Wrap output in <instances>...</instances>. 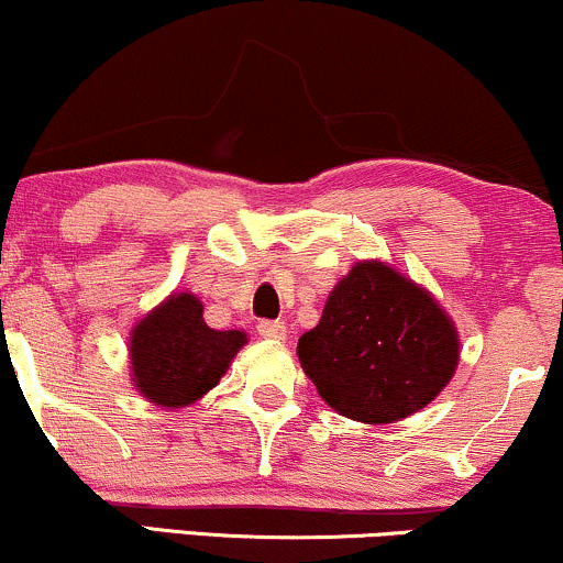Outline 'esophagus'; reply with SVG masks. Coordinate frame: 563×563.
<instances>
[{
	"mask_svg": "<svg viewBox=\"0 0 563 563\" xmlns=\"http://www.w3.org/2000/svg\"><path fill=\"white\" fill-rule=\"evenodd\" d=\"M257 334L266 336V340L282 342L287 336V327H284V321H261L257 323Z\"/></svg>",
	"mask_w": 563,
	"mask_h": 563,
	"instance_id": "34e87169",
	"label": "esophagus"
}]
</instances>
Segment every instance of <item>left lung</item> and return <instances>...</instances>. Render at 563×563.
<instances>
[{"label": "left lung", "mask_w": 563, "mask_h": 563, "mask_svg": "<svg viewBox=\"0 0 563 563\" xmlns=\"http://www.w3.org/2000/svg\"><path fill=\"white\" fill-rule=\"evenodd\" d=\"M302 372L336 413L393 424L429 406L459 366V332L424 287L361 261L297 342Z\"/></svg>", "instance_id": "obj_1"}]
</instances>
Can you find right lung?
Masks as SVG:
<instances>
[{
	"instance_id": "right-lung-1",
	"label": "right lung",
	"mask_w": 563,
	"mask_h": 563,
	"mask_svg": "<svg viewBox=\"0 0 563 563\" xmlns=\"http://www.w3.org/2000/svg\"><path fill=\"white\" fill-rule=\"evenodd\" d=\"M244 342L240 329H210L195 295L174 292L131 329L134 387L168 411L191 406L221 382Z\"/></svg>"
}]
</instances>
